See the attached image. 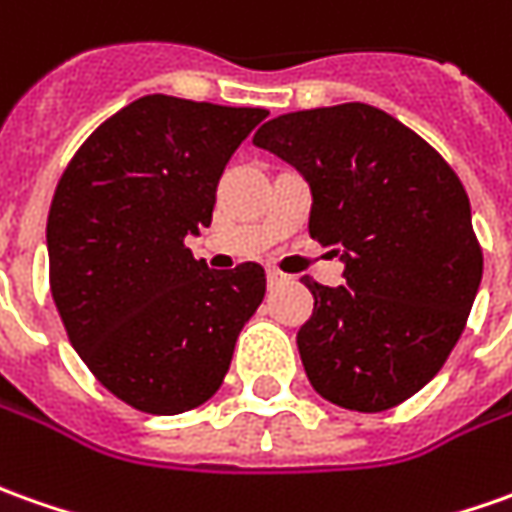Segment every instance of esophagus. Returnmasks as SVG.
Masks as SVG:
<instances>
[{
  "instance_id": "1",
  "label": "esophagus",
  "mask_w": 512,
  "mask_h": 512,
  "mask_svg": "<svg viewBox=\"0 0 512 512\" xmlns=\"http://www.w3.org/2000/svg\"><path fill=\"white\" fill-rule=\"evenodd\" d=\"M266 277H269V283L274 285V283H283L285 277L283 274H280V271H274V269H269V274H266Z\"/></svg>"
}]
</instances>
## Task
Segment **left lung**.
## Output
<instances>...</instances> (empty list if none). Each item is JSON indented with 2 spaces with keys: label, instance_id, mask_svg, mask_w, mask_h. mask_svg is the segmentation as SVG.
Masks as SVG:
<instances>
[{
  "label": "left lung",
  "instance_id": "obj_1",
  "mask_svg": "<svg viewBox=\"0 0 512 512\" xmlns=\"http://www.w3.org/2000/svg\"><path fill=\"white\" fill-rule=\"evenodd\" d=\"M257 148L311 187L308 232L344 263L297 333L311 387L342 409L384 412L429 384L465 330L482 283L471 201L446 159L367 103L294 111Z\"/></svg>",
  "mask_w": 512,
  "mask_h": 512
}]
</instances>
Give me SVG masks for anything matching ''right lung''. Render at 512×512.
Returning a JSON list of instances; mask_svg holds the SVG:
<instances>
[{
    "label": "right lung",
    "instance_id": "right-lung-1",
    "mask_svg": "<svg viewBox=\"0 0 512 512\" xmlns=\"http://www.w3.org/2000/svg\"><path fill=\"white\" fill-rule=\"evenodd\" d=\"M266 117L145 95L83 142L55 187L52 300L83 364L139 412L210 401L263 302V266L215 271L184 238L210 227L229 156Z\"/></svg>",
    "mask_w": 512,
    "mask_h": 512
}]
</instances>
